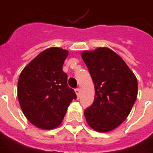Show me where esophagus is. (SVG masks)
<instances>
[{
    "instance_id": "1",
    "label": "esophagus",
    "mask_w": 153,
    "mask_h": 153,
    "mask_svg": "<svg viewBox=\"0 0 153 153\" xmlns=\"http://www.w3.org/2000/svg\"><path fill=\"white\" fill-rule=\"evenodd\" d=\"M75 93H76L77 96L79 97V88H75Z\"/></svg>"
}]
</instances>
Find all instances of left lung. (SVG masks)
Returning a JSON list of instances; mask_svg holds the SVG:
<instances>
[{"mask_svg": "<svg viewBox=\"0 0 153 153\" xmlns=\"http://www.w3.org/2000/svg\"><path fill=\"white\" fill-rule=\"evenodd\" d=\"M81 56L94 84V101L84 110L88 124L109 132L128 116L137 95V80L123 59L108 48L84 51Z\"/></svg>", "mask_w": 153, "mask_h": 153, "instance_id": "obj_1", "label": "left lung"}]
</instances>
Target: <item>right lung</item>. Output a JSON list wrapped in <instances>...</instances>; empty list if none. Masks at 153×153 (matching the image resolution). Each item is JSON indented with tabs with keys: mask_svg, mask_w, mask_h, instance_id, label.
<instances>
[{
	"mask_svg": "<svg viewBox=\"0 0 153 153\" xmlns=\"http://www.w3.org/2000/svg\"><path fill=\"white\" fill-rule=\"evenodd\" d=\"M68 51L50 48L25 66L18 80L17 94L23 114L37 128L58 127L77 96L67 84L63 65Z\"/></svg>",
	"mask_w": 153,
	"mask_h": 153,
	"instance_id": "obj_1",
	"label": "right lung"
}]
</instances>
